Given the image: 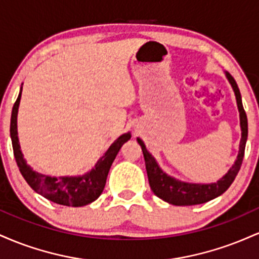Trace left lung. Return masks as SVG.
Returning a JSON list of instances; mask_svg holds the SVG:
<instances>
[{
    "label": "left lung",
    "instance_id": "obj_1",
    "mask_svg": "<svg viewBox=\"0 0 259 259\" xmlns=\"http://www.w3.org/2000/svg\"><path fill=\"white\" fill-rule=\"evenodd\" d=\"M227 78L233 86L235 96H236L237 107L240 112V124H241V142H240V150L237 154V159L235 164L230 168L221 180L217 181L214 184H189L183 183V181L174 179L169 177L158 167L156 159L153 158L145 147L142 140L138 139V142L142 148L145 157V164H146L148 183H150L151 190L157 197L162 198L163 201L168 202L175 206H194V204L206 203V202L218 197L230 187L233 181L239 173L241 168L243 154H245V146L246 140H247L248 126H247V115H246L245 109H243L241 94H240L239 88H237L236 81L230 74L227 73Z\"/></svg>",
    "mask_w": 259,
    "mask_h": 259
}]
</instances>
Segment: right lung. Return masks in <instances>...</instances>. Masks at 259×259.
Instances as JSON below:
<instances>
[{"instance_id":"right-lung-1","label":"right lung","mask_w":259,"mask_h":259,"mask_svg":"<svg viewBox=\"0 0 259 259\" xmlns=\"http://www.w3.org/2000/svg\"><path fill=\"white\" fill-rule=\"evenodd\" d=\"M20 96H22V91L19 92V96L12 109L11 138L16 162L23 178L37 194L57 204L68 207H81L94 202L102 194L103 189H105L107 175H108L115 156L119 152L124 142L130 140L132 135L127 133L115 140L90 173L81 175V177L51 178L49 175L36 173L26 164L25 159L23 158V154L20 152L19 142H18L17 114Z\"/></svg>"}]
</instances>
